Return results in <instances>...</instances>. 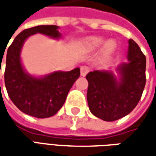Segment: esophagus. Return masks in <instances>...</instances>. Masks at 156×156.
Wrapping results in <instances>:
<instances>
[{
	"instance_id": "1",
	"label": "esophagus",
	"mask_w": 156,
	"mask_h": 156,
	"mask_svg": "<svg viewBox=\"0 0 156 156\" xmlns=\"http://www.w3.org/2000/svg\"><path fill=\"white\" fill-rule=\"evenodd\" d=\"M89 68L87 66H81V76H85L87 73L89 72Z\"/></svg>"
}]
</instances>
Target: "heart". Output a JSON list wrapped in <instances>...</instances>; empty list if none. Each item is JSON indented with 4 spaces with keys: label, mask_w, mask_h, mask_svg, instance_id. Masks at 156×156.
Wrapping results in <instances>:
<instances>
[{
    "label": "heart",
    "mask_w": 156,
    "mask_h": 156,
    "mask_svg": "<svg viewBox=\"0 0 156 156\" xmlns=\"http://www.w3.org/2000/svg\"><path fill=\"white\" fill-rule=\"evenodd\" d=\"M105 44H103V43ZM102 46L101 50V56L108 57L110 55L116 48V41L114 39H108L105 41V39L101 36H90L83 41V49L87 52H94Z\"/></svg>",
    "instance_id": "obj_1"
}]
</instances>
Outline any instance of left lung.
<instances>
[{
	"label": "left lung",
	"mask_w": 156,
	"mask_h": 156,
	"mask_svg": "<svg viewBox=\"0 0 156 156\" xmlns=\"http://www.w3.org/2000/svg\"><path fill=\"white\" fill-rule=\"evenodd\" d=\"M127 60L117 66L115 74L109 68L86 75L89 110L106 122L129 115L138 104L145 87L146 57L132 39L129 40Z\"/></svg>",
	"instance_id": "left-lung-1"
}]
</instances>
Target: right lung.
<instances>
[{"label":"right lung","mask_w":156,"mask_h":156,"mask_svg":"<svg viewBox=\"0 0 156 156\" xmlns=\"http://www.w3.org/2000/svg\"><path fill=\"white\" fill-rule=\"evenodd\" d=\"M58 29L59 27L55 25H40L25 29L15 37L7 51L4 74L7 92L13 103L21 112L31 116L48 118L55 115L80 76L79 68L37 76L27 73L22 64L21 49L28 37L41 34L59 40L62 34Z\"/></svg>","instance_id":"add662e5"}]
</instances>
